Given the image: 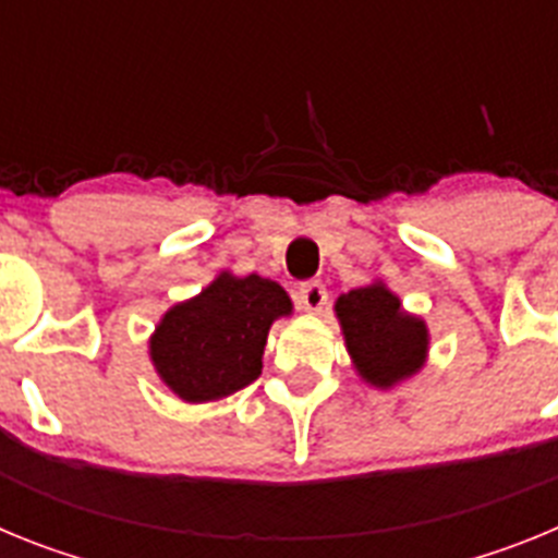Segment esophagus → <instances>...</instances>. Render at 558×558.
<instances>
[{
  "label": "esophagus",
  "mask_w": 558,
  "mask_h": 558,
  "mask_svg": "<svg viewBox=\"0 0 558 558\" xmlns=\"http://www.w3.org/2000/svg\"><path fill=\"white\" fill-rule=\"evenodd\" d=\"M299 304H302L307 313H322L327 307V288L322 282H307L299 290Z\"/></svg>",
  "instance_id": "obj_1"
}]
</instances>
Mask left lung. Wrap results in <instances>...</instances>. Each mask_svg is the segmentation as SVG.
I'll return each instance as SVG.
<instances>
[{"instance_id":"obj_1","label":"left lung","mask_w":558,"mask_h":558,"mask_svg":"<svg viewBox=\"0 0 558 558\" xmlns=\"http://www.w3.org/2000/svg\"><path fill=\"white\" fill-rule=\"evenodd\" d=\"M335 315L354 372L366 386L388 391L425 368L430 329L425 318L402 307L383 279L340 293Z\"/></svg>"}]
</instances>
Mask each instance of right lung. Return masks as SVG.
I'll use <instances>...</instances> for the list:
<instances>
[{"label": "right lung", "mask_w": 558, "mask_h": 558, "mask_svg": "<svg viewBox=\"0 0 558 558\" xmlns=\"http://www.w3.org/2000/svg\"><path fill=\"white\" fill-rule=\"evenodd\" d=\"M293 315L279 282L220 270L198 295L172 304L147 340L159 379L192 405L231 397L263 374L274 322Z\"/></svg>", "instance_id": "right-lung-1"}]
</instances>
